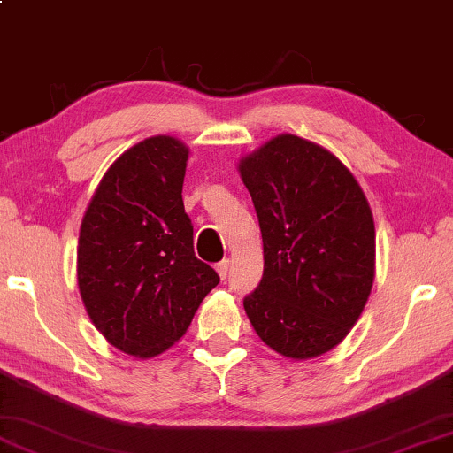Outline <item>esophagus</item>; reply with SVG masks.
Instances as JSON below:
<instances>
[{"label": "esophagus", "instance_id": "34e87169", "mask_svg": "<svg viewBox=\"0 0 453 453\" xmlns=\"http://www.w3.org/2000/svg\"><path fill=\"white\" fill-rule=\"evenodd\" d=\"M217 273H219L221 280H226L227 277V271H230V258H223L221 263H217Z\"/></svg>", "mask_w": 453, "mask_h": 453}]
</instances>
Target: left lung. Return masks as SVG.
<instances>
[{"instance_id":"1","label":"left lung","mask_w":453,"mask_h":453,"mask_svg":"<svg viewBox=\"0 0 453 453\" xmlns=\"http://www.w3.org/2000/svg\"><path fill=\"white\" fill-rule=\"evenodd\" d=\"M263 234V280L244 298L257 335L281 357L334 349L375 281V221L352 172L321 144L280 134L242 157Z\"/></svg>"}]
</instances>
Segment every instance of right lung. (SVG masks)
<instances>
[{
    "instance_id": "right-lung-1",
    "label": "right lung",
    "mask_w": 453,
    "mask_h": 453,
    "mask_svg": "<svg viewBox=\"0 0 453 453\" xmlns=\"http://www.w3.org/2000/svg\"><path fill=\"white\" fill-rule=\"evenodd\" d=\"M188 147L150 136L101 178L81 223L76 275L90 321L113 348L153 358L186 334L219 275L198 261L182 184Z\"/></svg>"
}]
</instances>
